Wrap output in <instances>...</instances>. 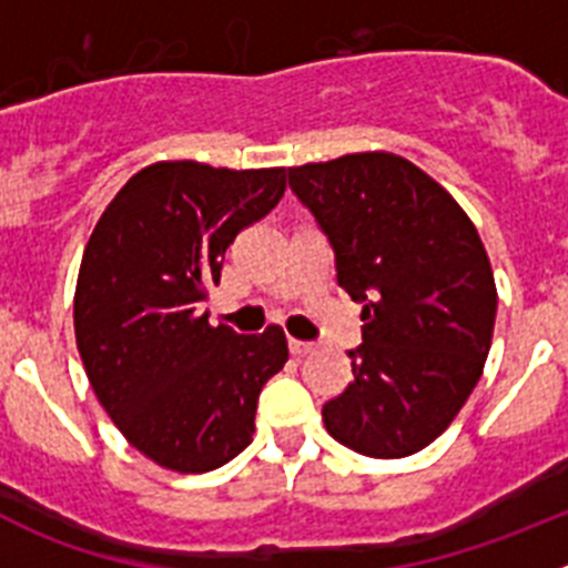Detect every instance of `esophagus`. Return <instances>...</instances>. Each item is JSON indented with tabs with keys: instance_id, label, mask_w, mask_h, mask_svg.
Instances as JSON below:
<instances>
[{
	"instance_id": "esophagus-1",
	"label": "esophagus",
	"mask_w": 568,
	"mask_h": 568,
	"mask_svg": "<svg viewBox=\"0 0 568 568\" xmlns=\"http://www.w3.org/2000/svg\"><path fill=\"white\" fill-rule=\"evenodd\" d=\"M315 349V344H310V341H295V338H290V353L293 355H310Z\"/></svg>"
}]
</instances>
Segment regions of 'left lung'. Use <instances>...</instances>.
I'll return each instance as SVG.
<instances>
[{"mask_svg": "<svg viewBox=\"0 0 568 568\" xmlns=\"http://www.w3.org/2000/svg\"><path fill=\"white\" fill-rule=\"evenodd\" d=\"M290 190L335 253L361 310L353 384L321 415L338 444L406 458L433 444L471 395L489 355L498 293L469 215L393 153L290 168Z\"/></svg>", "mask_w": 568, "mask_h": 568, "instance_id": "1", "label": "left lung"}]
</instances>
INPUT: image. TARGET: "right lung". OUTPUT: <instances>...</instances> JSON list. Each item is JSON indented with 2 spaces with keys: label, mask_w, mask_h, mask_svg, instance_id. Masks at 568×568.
Instances as JSON below:
<instances>
[{
  "label": "right lung",
  "mask_w": 568,
  "mask_h": 568,
  "mask_svg": "<svg viewBox=\"0 0 568 568\" xmlns=\"http://www.w3.org/2000/svg\"><path fill=\"white\" fill-rule=\"evenodd\" d=\"M284 170L155 162L115 193L82 255L73 327L119 433L164 469L210 471L255 433L261 386L287 364L281 327L210 324L235 235L284 195Z\"/></svg>",
  "instance_id": "obj_1"
}]
</instances>
